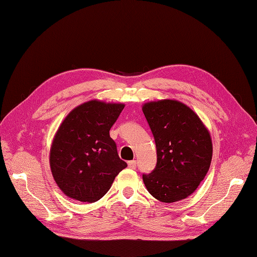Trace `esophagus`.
Returning a JSON list of instances; mask_svg holds the SVG:
<instances>
[{
	"instance_id": "obj_1",
	"label": "esophagus",
	"mask_w": 257,
	"mask_h": 257,
	"mask_svg": "<svg viewBox=\"0 0 257 257\" xmlns=\"http://www.w3.org/2000/svg\"><path fill=\"white\" fill-rule=\"evenodd\" d=\"M127 166H128V168H131V169H136V166H137V162L136 161H130V162H127Z\"/></svg>"
}]
</instances>
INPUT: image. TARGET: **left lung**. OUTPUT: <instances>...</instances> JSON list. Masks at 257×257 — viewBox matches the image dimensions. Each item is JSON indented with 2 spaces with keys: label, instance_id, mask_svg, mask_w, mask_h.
Instances as JSON below:
<instances>
[{
  "label": "left lung",
  "instance_id": "left-lung-1",
  "mask_svg": "<svg viewBox=\"0 0 257 257\" xmlns=\"http://www.w3.org/2000/svg\"><path fill=\"white\" fill-rule=\"evenodd\" d=\"M143 111L157 146V166L143 180L151 195L175 203L194 193L206 177L212 142L199 116L175 99L149 102Z\"/></svg>",
  "mask_w": 257,
  "mask_h": 257
}]
</instances>
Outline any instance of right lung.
Listing matches in <instances>:
<instances>
[{"mask_svg": "<svg viewBox=\"0 0 257 257\" xmlns=\"http://www.w3.org/2000/svg\"><path fill=\"white\" fill-rule=\"evenodd\" d=\"M124 104L89 100L69 112L54 135L50 168L66 196L83 203L102 198L127 164L109 135Z\"/></svg>", "mask_w": 257, "mask_h": 257, "instance_id": "1", "label": "right lung"}]
</instances>
